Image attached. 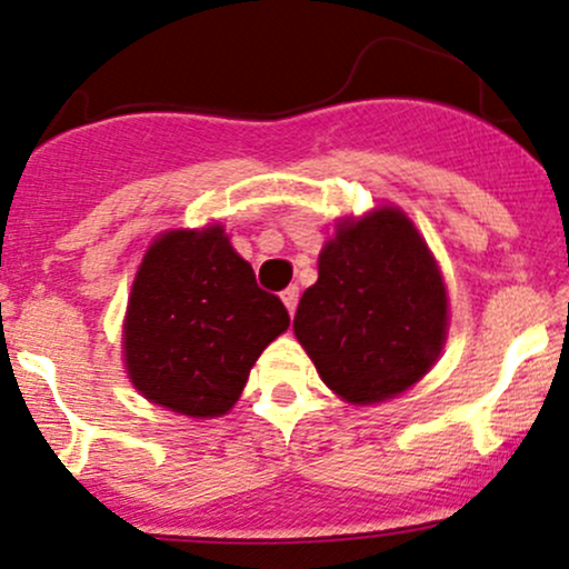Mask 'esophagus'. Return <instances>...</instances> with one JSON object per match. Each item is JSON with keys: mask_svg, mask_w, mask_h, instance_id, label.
<instances>
[{"mask_svg": "<svg viewBox=\"0 0 569 569\" xmlns=\"http://www.w3.org/2000/svg\"><path fill=\"white\" fill-rule=\"evenodd\" d=\"M280 299H283L286 310H289L293 316V310H297V305H299V289H297V286H289V289L280 293Z\"/></svg>", "mask_w": 569, "mask_h": 569, "instance_id": "1", "label": "esophagus"}]
</instances>
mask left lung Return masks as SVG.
<instances>
[{"label": "left lung", "mask_w": 569, "mask_h": 569, "mask_svg": "<svg viewBox=\"0 0 569 569\" xmlns=\"http://www.w3.org/2000/svg\"><path fill=\"white\" fill-rule=\"evenodd\" d=\"M447 289L403 211L342 219L302 293L293 335L348 403H380L420 382L447 339Z\"/></svg>", "instance_id": "1"}]
</instances>
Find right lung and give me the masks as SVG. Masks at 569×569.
<instances>
[{"instance_id":"1","label":"right lung","mask_w":569,"mask_h":569,"mask_svg":"<svg viewBox=\"0 0 569 569\" xmlns=\"http://www.w3.org/2000/svg\"><path fill=\"white\" fill-rule=\"evenodd\" d=\"M289 310L257 286L224 227L162 232L130 289L122 352L133 388L187 417L234 407Z\"/></svg>"}]
</instances>
